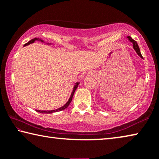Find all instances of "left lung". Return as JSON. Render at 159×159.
I'll return each mask as SVG.
<instances>
[{
	"instance_id": "8db88e82",
	"label": "left lung",
	"mask_w": 159,
	"mask_h": 159,
	"mask_svg": "<svg viewBox=\"0 0 159 159\" xmlns=\"http://www.w3.org/2000/svg\"><path fill=\"white\" fill-rule=\"evenodd\" d=\"M127 39H129V41L130 42H131L133 43V47H134V49L135 50V51H136V53L138 54V55L140 56L141 58H143V57H142V55L141 53V51H140V48H139V47L138 46V43H137L136 41H135L134 39H132L131 36H127Z\"/></svg>"
}]
</instances>
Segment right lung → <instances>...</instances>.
Returning a JSON list of instances; mask_svg holds the SVG:
<instances>
[{
    "instance_id": "1",
    "label": "right lung",
    "mask_w": 159,
    "mask_h": 159,
    "mask_svg": "<svg viewBox=\"0 0 159 159\" xmlns=\"http://www.w3.org/2000/svg\"><path fill=\"white\" fill-rule=\"evenodd\" d=\"M35 41H41V42H42V43H45V42H44V41H43V40L39 39V38H38V39H37V38H35V39H32V40H30V41H28V42L27 43H25L23 46H28V45H29V44H30V43H34ZM46 43L47 45H52V43ZM79 84H80V82H76V83H75V85H74V86H73V91H72L71 94H70V98H69V99H68V101H67V103H66L64 106H61V108H57V109H55V110H51V111H41V110H35V111H36L37 112H39V113H54V112H58V111H63V110L66 109V108H67L68 106H69V104L70 103V102H71L72 98H73V94H74L75 91V90H76V89L78 88V86H79Z\"/></svg>"
}]
</instances>
